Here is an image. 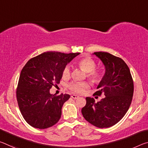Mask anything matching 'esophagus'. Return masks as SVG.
Listing matches in <instances>:
<instances>
[{
    "instance_id": "esophagus-1",
    "label": "esophagus",
    "mask_w": 148,
    "mask_h": 148,
    "mask_svg": "<svg viewBox=\"0 0 148 148\" xmlns=\"http://www.w3.org/2000/svg\"><path fill=\"white\" fill-rule=\"evenodd\" d=\"M71 97L72 99H78L79 98V96L78 95H72V96H71Z\"/></svg>"
}]
</instances>
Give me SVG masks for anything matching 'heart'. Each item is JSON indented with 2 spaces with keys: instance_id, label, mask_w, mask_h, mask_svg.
<instances>
[{
  "instance_id": "b5f03b06",
  "label": "heart",
  "mask_w": 148,
  "mask_h": 148,
  "mask_svg": "<svg viewBox=\"0 0 148 148\" xmlns=\"http://www.w3.org/2000/svg\"><path fill=\"white\" fill-rule=\"evenodd\" d=\"M79 67L87 73V76L91 79L92 82H98L101 79V74L98 71H96L95 69L97 67V63L93 59L90 57H85L80 59L77 62ZM71 65H66L64 67L62 72L63 77H69L71 76ZM90 86L89 83L87 82H73L69 85V88L72 91L78 93H82L85 91L86 89L88 88Z\"/></svg>"
}]
</instances>
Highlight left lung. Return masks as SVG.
Returning a JSON list of instances; mask_svg holds the SVG:
<instances>
[{
    "mask_svg": "<svg viewBox=\"0 0 148 148\" xmlns=\"http://www.w3.org/2000/svg\"><path fill=\"white\" fill-rule=\"evenodd\" d=\"M101 60L105 74L97 86L95 94L104 97L96 102L86 97V104L82 109L86 120L99 128H108L117 123L128 111L134 92L131 72L122 59L107 52L93 53Z\"/></svg>",
    "mask_w": 148,
    "mask_h": 148,
    "instance_id": "1",
    "label": "left lung"
}]
</instances>
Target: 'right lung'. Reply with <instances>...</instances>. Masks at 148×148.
<instances>
[{"label":"right lung","mask_w":148,"mask_h":148,"mask_svg":"<svg viewBox=\"0 0 148 148\" xmlns=\"http://www.w3.org/2000/svg\"><path fill=\"white\" fill-rule=\"evenodd\" d=\"M80 53L47 51L27 62L20 74L17 101L25 120L34 128L44 129L56 124L68 94L51 95L49 89L60 83L64 67Z\"/></svg>","instance_id":"right-lung-1"}]
</instances>
